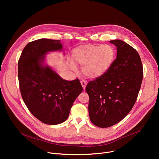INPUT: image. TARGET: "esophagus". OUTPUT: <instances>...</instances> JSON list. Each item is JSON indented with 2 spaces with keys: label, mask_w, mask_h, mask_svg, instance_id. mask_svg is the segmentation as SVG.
Returning a JSON list of instances; mask_svg holds the SVG:
<instances>
[{
  "label": "esophagus",
  "mask_w": 159,
  "mask_h": 159,
  "mask_svg": "<svg viewBox=\"0 0 159 159\" xmlns=\"http://www.w3.org/2000/svg\"><path fill=\"white\" fill-rule=\"evenodd\" d=\"M80 83H81V85H82L83 89H85V87H86V85H87V82L85 81V80H82V81H80Z\"/></svg>",
  "instance_id": "34e87169"
}]
</instances>
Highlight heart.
Returning <instances> with one entry per match:
<instances>
[{"label": "heart", "instance_id": "obj_1", "mask_svg": "<svg viewBox=\"0 0 159 159\" xmlns=\"http://www.w3.org/2000/svg\"><path fill=\"white\" fill-rule=\"evenodd\" d=\"M115 50L110 44H87L78 47L73 52L74 60L83 66L82 73L95 79L104 74L115 58ZM72 67L74 65H72Z\"/></svg>", "mask_w": 159, "mask_h": 159}]
</instances>
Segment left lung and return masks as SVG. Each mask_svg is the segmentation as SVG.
<instances>
[{"mask_svg":"<svg viewBox=\"0 0 159 159\" xmlns=\"http://www.w3.org/2000/svg\"><path fill=\"white\" fill-rule=\"evenodd\" d=\"M109 42L116 47V58L104 74L85 87L90 120L100 128L115 125L128 114L137 101L143 75L141 58L134 48L120 39Z\"/></svg>","mask_w":159,"mask_h":159,"instance_id":"obj_1","label":"left lung"}]
</instances>
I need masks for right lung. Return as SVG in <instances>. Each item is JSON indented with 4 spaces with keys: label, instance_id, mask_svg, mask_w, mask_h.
<instances>
[{
    "label": "right lung",
    "instance_id": "add662e5",
    "mask_svg": "<svg viewBox=\"0 0 159 159\" xmlns=\"http://www.w3.org/2000/svg\"><path fill=\"white\" fill-rule=\"evenodd\" d=\"M61 49L60 40L37 39L27 44L18 61L22 98L31 114L47 125L64 122L83 89L78 79L65 80L51 68L43 65L45 54Z\"/></svg>",
    "mask_w": 159,
    "mask_h": 159
}]
</instances>
